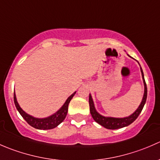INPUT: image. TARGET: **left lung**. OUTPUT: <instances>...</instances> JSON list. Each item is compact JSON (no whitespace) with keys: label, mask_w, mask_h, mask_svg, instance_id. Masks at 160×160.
<instances>
[{"label":"left lung","mask_w":160,"mask_h":160,"mask_svg":"<svg viewBox=\"0 0 160 160\" xmlns=\"http://www.w3.org/2000/svg\"><path fill=\"white\" fill-rule=\"evenodd\" d=\"M141 69V72H142V77L143 79V83H144V95H143L142 101L141 104L138 106V108H137V110L133 113V114H131L130 116L126 118H111V117H104L102 116L101 114H100L98 111H96L94 107V104H93V99L91 98V95H89V104H90V112L91 114L92 118H93V120L96 122H98L99 125H102L103 127H104L105 128L108 129H118V128H124V127H126L128 125H129L130 124H132L137 118L138 117L139 114L141 113L143 107H144L145 104H146V98H147V87H146V81H145L144 79V74H143L142 69L140 67Z\"/></svg>","instance_id":"1"}]
</instances>
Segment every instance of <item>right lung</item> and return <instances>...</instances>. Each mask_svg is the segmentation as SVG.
<instances>
[{
	"label": "right lung",
	"mask_w": 160,
	"mask_h": 160,
	"mask_svg": "<svg viewBox=\"0 0 160 160\" xmlns=\"http://www.w3.org/2000/svg\"><path fill=\"white\" fill-rule=\"evenodd\" d=\"M75 93L76 92H74L72 94H71L70 96L67 98L66 102L64 103L63 105L62 106V108H61L59 111H56V112L55 113V114H53L52 115L47 118H37L32 117V116H31L29 114H27V113H25V111L21 108L20 106H19L18 103L17 101V99H16L15 93H14V101L17 110L18 111L19 113H20V114L22 116V118L28 122V125H30L31 126L33 127V128H37V129L48 130L57 127L58 125L65 119L66 116H67V112H68L69 104H70L71 99H72V97L74 96Z\"/></svg>",
	"instance_id": "right-lung-1"
}]
</instances>
